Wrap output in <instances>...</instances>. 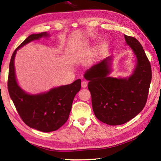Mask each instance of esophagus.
I'll return each instance as SVG.
<instances>
[{
  "instance_id": "34e87169",
  "label": "esophagus",
  "mask_w": 161,
  "mask_h": 161,
  "mask_svg": "<svg viewBox=\"0 0 161 161\" xmlns=\"http://www.w3.org/2000/svg\"><path fill=\"white\" fill-rule=\"evenodd\" d=\"M87 86V82L85 81H81V87L82 88H86V87Z\"/></svg>"
}]
</instances>
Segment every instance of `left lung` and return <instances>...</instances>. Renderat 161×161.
Returning a JSON list of instances; mask_svg holds the SVG:
<instances>
[{"label":"left lung","instance_id":"8db88e82","mask_svg":"<svg viewBox=\"0 0 161 161\" xmlns=\"http://www.w3.org/2000/svg\"><path fill=\"white\" fill-rule=\"evenodd\" d=\"M126 44L136 57L135 68L128 77H113V57H108L84 72L89 81L94 115L103 123L117 126L126 123L145 107L152 78L151 67L141 43L124 35Z\"/></svg>","mask_w":161,"mask_h":161}]
</instances>
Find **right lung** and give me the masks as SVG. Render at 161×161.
<instances>
[{"mask_svg": "<svg viewBox=\"0 0 161 161\" xmlns=\"http://www.w3.org/2000/svg\"><path fill=\"white\" fill-rule=\"evenodd\" d=\"M49 37L50 34L47 32L32 34L16 48L10 59L8 81L10 97L23 121L32 129L45 133L58 130L66 123L74 98L81 89L80 79L70 84L33 94L24 91L19 86L15 69L17 51L29 42Z\"/></svg>", "mask_w": 161, "mask_h": 161, "instance_id": "obj_1", "label": "right lung"}]
</instances>
